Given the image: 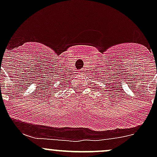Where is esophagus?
Segmentation results:
<instances>
[{"label":"esophagus","mask_w":157,"mask_h":157,"mask_svg":"<svg viewBox=\"0 0 157 157\" xmlns=\"http://www.w3.org/2000/svg\"><path fill=\"white\" fill-rule=\"evenodd\" d=\"M83 71H80V72H79L78 75H79V76H82V75H83Z\"/></svg>","instance_id":"obj_1"}]
</instances>
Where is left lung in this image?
<instances>
[{"label":"left lung","instance_id":"obj_1","mask_svg":"<svg viewBox=\"0 0 157 157\" xmlns=\"http://www.w3.org/2000/svg\"><path fill=\"white\" fill-rule=\"evenodd\" d=\"M105 83V86H106L107 83ZM104 87H105V86H104ZM107 87H108V86H107ZM102 89H105V88H102Z\"/></svg>","mask_w":157,"mask_h":157}]
</instances>
